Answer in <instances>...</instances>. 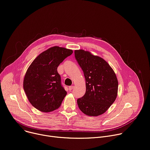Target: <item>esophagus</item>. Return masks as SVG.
Masks as SVG:
<instances>
[{
	"mask_svg": "<svg viewBox=\"0 0 150 150\" xmlns=\"http://www.w3.org/2000/svg\"><path fill=\"white\" fill-rule=\"evenodd\" d=\"M73 88H74V86H69V91H71Z\"/></svg>",
	"mask_w": 150,
	"mask_h": 150,
	"instance_id": "esophagus-1",
	"label": "esophagus"
}]
</instances>
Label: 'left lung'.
Segmentation results:
<instances>
[{"label": "left lung", "mask_w": 150, "mask_h": 150, "mask_svg": "<svg viewBox=\"0 0 150 150\" xmlns=\"http://www.w3.org/2000/svg\"><path fill=\"white\" fill-rule=\"evenodd\" d=\"M74 56L86 80V93L77 102L87 115L104 113L117 95L118 80L110 65L102 58L84 50H76Z\"/></svg>", "instance_id": "obj_1"}]
</instances>
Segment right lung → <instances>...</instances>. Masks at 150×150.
I'll return each mask as SVG.
<instances>
[{"instance_id": "add662e5", "label": "right lung", "mask_w": 150, "mask_h": 150, "mask_svg": "<svg viewBox=\"0 0 150 150\" xmlns=\"http://www.w3.org/2000/svg\"><path fill=\"white\" fill-rule=\"evenodd\" d=\"M73 51L54 46L41 53L32 62L25 73L23 87L31 104L42 112L58 108L67 92L57 71L59 65Z\"/></svg>"}]
</instances>
